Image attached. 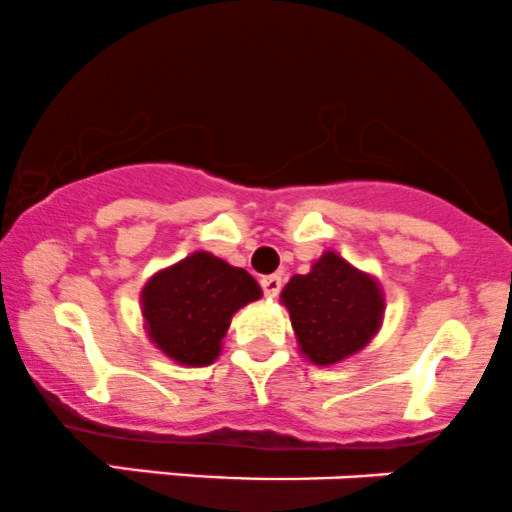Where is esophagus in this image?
Segmentation results:
<instances>
[{"mask_svg": "<svg viewBox=\"0 0 512 512\" xmlns=\"http://www.w3.org/2000/svg\"><path fill=\"white\" fill-rule=\"evenodd\" d=\"M261 288H263V295H266V298H276L283 288V276H278V273H273V276H263Z\"/></svg>", "mask_w": 512, "mask_h": 512, "instance_id": "esophagus-1", "label": "esophagus"}]
</instances>
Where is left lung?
<instances>
[{
  "label": "left lung",
  "instance_id": "obj_1",
  "mask_svg": "<svg viewBox=\"0 0 512 512\" xmlns=\"http://www.w3.org/2000/svg\"><path fill=\"white\" fill-rule=\"evenodd\" d=\"M300 352L313 365H337L377 335L384 295L377 278L325 251L310 273L293 276L281 291Z\"/></svg>",
  "mask_w": 512,
  "mask_h": 512
}]
</instances>
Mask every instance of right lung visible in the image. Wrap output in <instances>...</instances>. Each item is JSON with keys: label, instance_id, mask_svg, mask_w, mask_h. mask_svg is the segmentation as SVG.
I'll return each instance as SVG.
<instances>
[{"label": "right lung", "instance_id": "1", "mask_svg": "<svg viewBox=\"0 0 512 512\" xmlns=\"http://www.w3.org/2000/svg\"><path fill=\"white\" fill-rule=\"evenodd\" d=\"M258 298L261 286L251 273L207 251H194L155 273L140 293L150 340L170 360L187 367L212 365L231 315Z\"/></svg>", "mask_w": 512, "mask_h": 512}]
</instances>
